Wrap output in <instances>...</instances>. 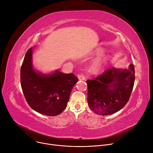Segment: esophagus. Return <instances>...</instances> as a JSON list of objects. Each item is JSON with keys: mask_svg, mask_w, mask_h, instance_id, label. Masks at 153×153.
I'll use <instances>...</instances> for the list:
<instances>
[{"mask_svg": "<svg viewBox=\"0 0 153 153\" xmlns=\"http://www.w3.org/2000/svg\"><path fill=\"white\" fill-rule=\"evenodd\" d=\"M77 77H78V79H79V80H85V76L82 74H79Z\"/></svg>", "mask_w": 153, "mask_h": 153, "instance_id": "obj_1", "label": "esophagus"}]
</instances>
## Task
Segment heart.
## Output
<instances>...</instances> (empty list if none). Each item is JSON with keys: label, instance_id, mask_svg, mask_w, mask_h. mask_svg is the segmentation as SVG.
<instances>
[{"label": "heart", "instance_id": "heart-1", "mask_svg": "<svg viewBox=\"0 0 153 153\" xmlns=\"http://www.w3.org/2000/svg\"><path fill=\"white\" fill-rule=\"evenodd\" d=\"M102 52L103 51L101 49H97L94 51V55L99 56ZM110 59V57L109 55H103L97 58L91 65L90 68L91 73L94 74H98L102 72L106 68Z\"/></svg>", "mask_w": 153, "mask_h": 153}]
</instances>
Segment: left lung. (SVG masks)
Segmentation results:
<instances>
[{
  "instance_id": "8db88e82",
  "label": "left lung",
  "mask_w": 153,
  "mask_h": 153,
  "mask_svg": "<svg viewBox=\"0 0 153 153\" xmlns=\"http://www.w3.org/2000/svg\"><path fill=\"white\" fill-rule=\"evenodd\" d=\"M134 67L131 64L128 69L113 67L93 80H87V100L91 110L102 116L120 110L129 99L134 83Z\"/></svg>"
}]
</instances>
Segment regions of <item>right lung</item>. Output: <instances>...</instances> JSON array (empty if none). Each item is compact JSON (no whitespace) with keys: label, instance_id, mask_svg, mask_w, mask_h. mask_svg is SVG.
I'll return each mask as SVG.
<instances>
[{"label":"right lung","instance_id":"add662e5","mask_svg":"<svg viewBox=\"0 0 153 153\" xmlns=\"http://www.w3.org/2000/svg\"><path fill=\"white\" fill-rule=\"evenodd\" d=\"M33 48L24 57L20 70V83L30 106L39 113L49 116L60 114L67 106L70 96L78 79L73 73L58 70L51 74L37 71L32 61Z\"/></svg>","mask_w":153,"mask_h":153}]
</instances>
